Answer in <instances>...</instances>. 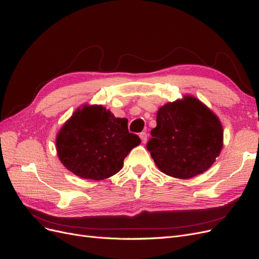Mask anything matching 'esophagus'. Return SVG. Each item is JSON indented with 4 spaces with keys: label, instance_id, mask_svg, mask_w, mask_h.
<instances>
[{
    "label": "esophagus",
    "instance_id": "34e87169",
    "mask_svg": "<svg viewBox=\"0 0 259 259\" xmlns=\"http://www.w3.org/2000/svg\"><path fill=\"white\" fill-rule=\"evenodd\" d=\"M140 139H141L142 143H146L147 142V134L146 132H142V134H140Z\"/></svg>",
    "mask_w": 259,
    "mask_h": 259
}]
</instances>
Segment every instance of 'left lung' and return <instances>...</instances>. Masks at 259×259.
Returning <instances> with one entry per match:
<instances>
[{"mask_svg": "<svg viewBox=\"0 0 259 259\" xmlns=\"http://www.w3.org/2000/svg\"><path fill=\"white\" fill-rule=\"evenodd\" d=\"M156 122L146 147L159 170L172 178L190 179L205 172L223 150L220 119L193 95L159 107Z\"/></svg>", "mask_w": 259, "mask_h": 259, "instance_id": "left-lung-1", "label": "left lung"}]
</instances>
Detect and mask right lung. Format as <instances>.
<instances>
[{
    "instance_id": "obj_1",
    "label": "right lung",
    "mask_w": 259,
    "mask_h": 259,
    "mask_svg": "<svg viewBox=\"0 0 259 259\" xmlns=\"http://www.w3.org/2000/svg\"><path fill=\"white\" fill-rule=\"evenodd\" d=\"M62 164L79 178L104 180L123 166L129 152L141 140L128 131L127 118H117L103 105L83 104L56 135Z\"/></svg>"
}]
</instances>
